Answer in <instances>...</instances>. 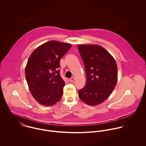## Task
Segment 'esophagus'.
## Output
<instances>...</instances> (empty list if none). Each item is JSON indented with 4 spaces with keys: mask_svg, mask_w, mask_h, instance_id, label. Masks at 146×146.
<instances>
[{
    "mask_svg": "<svg viewBox=\"0 0 146 146\" xmlns=\"http://www.w3.org/2000/svg\"><path fill=\"white\" fill-rule=\"evenodd\" d=\"M74 81V78H71L69 79V82H73Z\"/></svg>",
    "mask_w": 146,
    "mask_h": 146,
    "instance_id": "obj_1",
    "label": "esophagus"
}]
</instances>
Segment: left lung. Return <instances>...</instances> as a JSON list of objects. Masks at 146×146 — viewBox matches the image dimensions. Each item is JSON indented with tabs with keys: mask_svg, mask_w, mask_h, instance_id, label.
I'll return each mask as SVG.
<instances>
[{
	"mask_svg": "<svg viewBox=\"0 0 146 146\" xmlns=\"http://www.w3.org/2000/svg\"><path fill=\"white\" fill-rule=\"evenodd\" d=\"M86 75V82L79 90L80 99L89 106H96L107 100L117 81V67L115 59L98 45H79Z\"/></svg>",
	"mask_w": 146,
	"mask_h": 146,
	"instance_id": "left-lung-1",
	"label": "left lung"
}]
</instances>
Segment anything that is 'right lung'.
<instances>
[{
    "label": "right lung",
    "mask_w": 146,
    "mask_h": 146,
    "mask_svg": "<svg viewBox=\"0 0 146 146\" xmlns=\"http://www.w3.org/2000/svg\"><path fill=\"white\" fill-rule=\"evenodd\" d=\"M69 43L52 40L36 48L25 68L29 90L40 104L51 106L60 101L65 85L60 73V60L71 48Z\"/></svg>",
    "instance_id": "1"
}]
</instances>
